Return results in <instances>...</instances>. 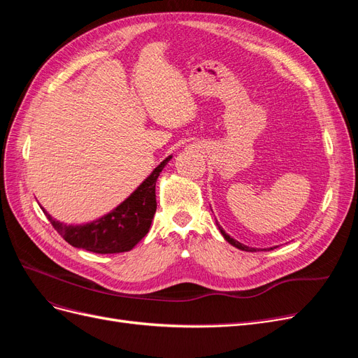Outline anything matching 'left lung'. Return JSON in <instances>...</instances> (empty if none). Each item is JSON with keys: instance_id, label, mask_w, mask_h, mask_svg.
<instances>
[{"instance_id": "1", "label": "left lung", "mask_w": 358, "mask_h": 358, "mask_svg": "<svg viewBox=\"0 0 358 358\" xmlns=\"http://www.w3.org/2000/svg\"><path fill=\"white\" fill-rule=\"evenodd\" d=\"M216 224H218V222H216ZM218 227H220V224H218ZM220 230H221V233H222V236L225 237V241L227 242H229V243H231L233 246H236V248H239V249H242V251H248V252H254L255 251V249L254 248H248V246H245V245H242V243H239V242H237V241H234L233 239V237H230L229 234H227L222 229H221V227H220ZM270 249H273V248H270Z\"/></svg>"}]
</instances>
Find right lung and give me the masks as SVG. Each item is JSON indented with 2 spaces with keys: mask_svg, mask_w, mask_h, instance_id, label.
<instances>
[{
  "mask_svg": "<svg viewBox=\"0 0 358 358\" xmlns=\"http://www.w3.org/2000/svg\"><path fill=\"white\" fill-rule=\"evenodd\" d=\"M166 158L142 185L124 203L103 218L83 225H66L58 222L43 209L53 229L74 248L95 254H117L133 249L149 231L157 210L155 185L159 173L170 161Z\"/></svg>",
  "mask_w": 358,
  "mask_h": 358,
  "instance_id": "1",
  "label": "right lung"
}]
</instances>
